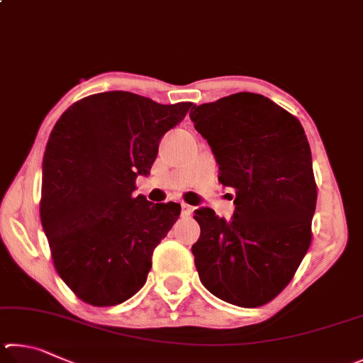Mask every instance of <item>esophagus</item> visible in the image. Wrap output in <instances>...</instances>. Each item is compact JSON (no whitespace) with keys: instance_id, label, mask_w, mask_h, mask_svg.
Here are the masks:
<instances>
[{"instance_id":"obj_1","label":"esophagus","mask_w":363,"mask_h":363,"mask_svg":"<svg viewBox=\"0 0 363 363\" xmlns=\"http://www.w3.org/2000/svg\"><path fill=\"white\" fill-rule=\"evenodd\" d=\"M191 212H193V207L188 206L186 202H182V213L185 215V217H188V215L191 213Z\"/></svg>"}]
</instances>
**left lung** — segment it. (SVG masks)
Instances as JSON below:
<instances>
[{"label":"left lung","instance_id":"left-lung-1","mask_svg":"<svg viewBox=\"0 0 363 363\" xmlns=\"http://www.w3.org/2000/svg\"><path fill=\"white\" fill-rule=\"evenodd\" d=\"M189 118L236 189L233 218L194 211L191 247L204 287L242 308L263 306L287 287L311 244L317 188L303 125L268 97L239 92L193 106Z\"/></svg>","mask_w":363,"mask_h":363}]
</instances>
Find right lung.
<instances>
[{"label":"right lung","mask_w":363,"mask_h":363,"mask_svg":"<svg viewBox=\"0 0 363 363\" xmlns=\"http://www.w3.org/2000/svg\"><path fill=\"white\" fill-rule=\"evenodd\" d=\"M191 105L111 91L76 101L55 123L43 157L41 223L57 272L82 301L114 306L145 285L152 250L182 207L135 196V178L150 175L159 140Z\"/></svg>","instance_id":"add662e5"}]
</instances>
